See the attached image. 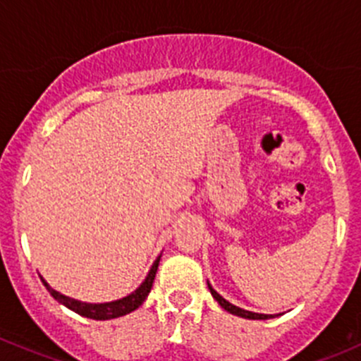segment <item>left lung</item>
Segmentation results:
<instances>
[{"label":"left lung","mask_w":361,"mask_h":361,"mask_svg":"<svg viewBox=\"0 0 361 361\" xmlns=\"http://www.w3.org/2000/svg\"><path fill=\"white\" fill-rule=\"evenodd\" d=\"M208 288H210V294L214 295L215 301L219 302V305L222 306V308L226 310V312L233 313V315H237V317H242V319H252V321H265V319H274L278 317V315H269V313H255V312H249V310H244V308H238V306L231 305L230 301H226V299L222 298L219 292H215L214 288H212V285L208 283Z\"/></svg>","instance_id":"obj_1"}]
</instances>
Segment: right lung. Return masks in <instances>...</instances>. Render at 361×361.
I'll list each match as a JSON object with an SVG mask.
<instances>
[{
	"mask_svg": "<svg viewBox=\"0 0 361 361\" xmlns=\"http://www.w3.org/2000/svg\"><path fill=\"white\" fill-rule=\"evenodd\" d=\"M160 257L153 262L151 265L149 272H147L146 279L139 285V288H135L131 294L124 295V298L116 299V301H110V302H85V301H78V299H73L69 295H63L60 292H56L55 288L49 287V283L40 276L42 279L44 287L48 288L49 294L60 302V305L67 306L69 310L76 312L78 315L87 319H94V321H110V319H117V317H123L126 313H131L133 310L139 308L144 301H146L147 294L151 292V287H153V281H154V276H157L158 271V264H160Z\"/></svg>",
	"mask_w": 361,
	"mask_h": 361,
	"instance_id": "obj_1",
	"label": "right lung"
}]
</instances>
